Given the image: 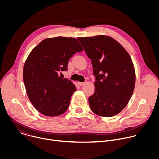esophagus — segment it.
<instances>
[{
    "label": "esophagus",
    "instance_id": "esophagus-1",
    "mask_svg": "<svg viewBox=\"0 0 159 159\" xmlns=\"http://www.w3.org/2000/svg\"><path fill=\"white\" fill-rule=\"evenodd\" d=\"M78 84H79L80 86H83V85L85 84V83H84V82H78Z\"/></svg>",
    "mask_w": 159,
    "mask_h": 159
}]
</instances>
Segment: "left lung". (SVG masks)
<instances>
[{
    "instance_id": "8db88e82",
    "label": "left lung",
    "mask_w": 159,
    "mask_h": 159,
    "mask_svg": "<svg viewBox=\"0 0 159 159\" xmlns=\"http://www.w3.org/2000/svg\"><path fill=\"white\" fill-rule=\"evenodd\" d=\"M91 60L95 76V91L89 98L90 109L96 115L111 117L128 103L135 85L131 58L121 45L106 36L78 38Z\"/></svg>"
}]
</instances>
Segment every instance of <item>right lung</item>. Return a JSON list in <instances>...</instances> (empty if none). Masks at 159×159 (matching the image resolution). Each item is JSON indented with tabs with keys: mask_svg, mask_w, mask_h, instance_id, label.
<instances>
[{
	"mask_svg": "<svg viewBox=\"0 0 159 159\" xmlns=\"http://www.w3.org/2000/svg\"><path fill=\"white\" fill-rule=\"evenodd\" d=\"M82 47L74 38L43 40L33 48L24 65L23 80L28 98L43 115L57 116L69 106L75 85L58 74L67 70L69 59Z\"/></svg>",
	"mask_w": 159,
	"mask_h": 159,
	"instance_id": "right-lung-1",
	"label": "right lung"
}]
</instances>
